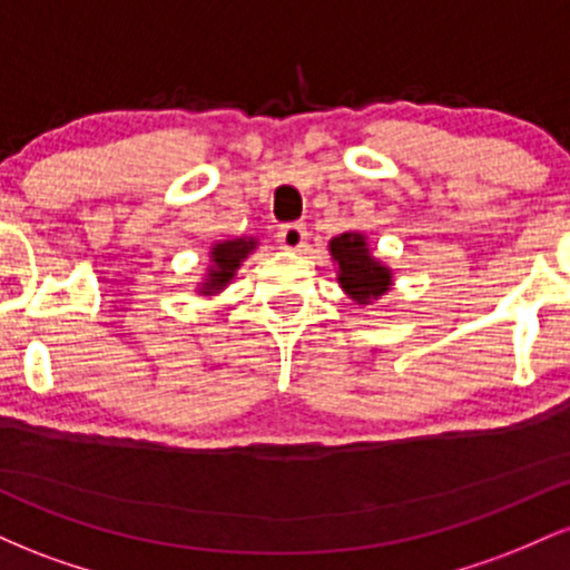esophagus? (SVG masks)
Instances as JSON below:
<instances>
[{
    "label": "esophagus",
    "mask_w": 570,
    "mask_h": 570,
    "mask_svg": "<svg viewBox=\"0 0 570 570\" xmlns=\"http://www.w3.org/2000/svg\"><path fill=\"white\" fill-rule=\"evenodd\" d=\"M278 244L284 248H289V252H303L305 240H307V230L305 225H299V222H292V225H284L278 230Z\"/></svg>",
    "instance_id": "esophagus-1"
}]
</instances>
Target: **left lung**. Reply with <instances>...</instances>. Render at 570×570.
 I'll list each match as a JSON object with an SVG mask.
<instances>
[{"label":"left lung","mask_w":570,"mask_h":570,"mask_svg":"<svg viewBox=\"0 0 570 570\" xmlns=\"http://www.w3.org/2000/svg\"><path fill=\"white\" fill-rule=\"evenodd\" d=\"M330 252L340 265V284L356 303L367 305L370 299L389 292L391 273L383 265H377L375 259H370V248L362 235L343 233L340 238H332Z\"/></svg>","instance_id":"8db88e82"}]
</instances>
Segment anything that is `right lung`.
Returning <instances> with one entry per match:
<instances>
[{"instance_id": "obj_1", "label": "right lung", "mask_w": 570, "mask_h": 570, "mask_svg": "<svg viewBox=\"0 0 570 570\" xmlns=\"http://www.w3.org/2000/svg\"><path fill=\"white\" fill-rule=\"evenodd\" d=\"M252 248H254V240H244V238L225 240V244L214 246V252H212L214 267H212V273H208L206 294H212V289H222V286L233 278L235 267L240 265V259H244Z\"/></svg>"}]
</instances>
